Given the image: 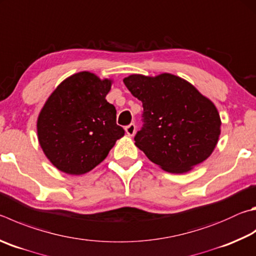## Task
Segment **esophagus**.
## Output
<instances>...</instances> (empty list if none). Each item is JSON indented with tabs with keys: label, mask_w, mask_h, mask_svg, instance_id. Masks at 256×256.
<instances>
[{
	"label": "esophagus",
	"mask_w": 256,
	"mask_h": 256,
	"mask_svg": "<svg viewBox=\"0 0 256 256\" xmlns=\"http://www.w3.org/2000/svg\"><path fill=\"white\" fill-rule=\"evenodd\" d=\"M136 124L134 123H131L128 124L126 128H125V132H126V134H128V136H134V133H136Z\"/></svg>",
	"instance_id": "34e87169"
}]
</instances>
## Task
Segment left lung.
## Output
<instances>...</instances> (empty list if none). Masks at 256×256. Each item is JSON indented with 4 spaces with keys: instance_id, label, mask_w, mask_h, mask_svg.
<instances>
[{
    "instance_id": "left-lung-1",
    "label": "left lung",
    "mask_w": 256,
    "mask_h": 256,
    "mask_svg": "<svg viewBox=\"0 0 256 256\" xmlns=\"http://www.w3.org/2000/svg\"><path fill=\"white\" fill-rule=\"evenodd\" d=\"M142 102L143 125L136 146L153 164L184 174L212 154L220 134V118L210 100L182 78L131 75L123 80Z\"/></svg>"
}]
</instances>
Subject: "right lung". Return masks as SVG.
<instances>
[{
	"mask_svg": "<svg viewBox=\"0 0 256 256\" xmlns=\"http://www.w3.org/2000/svg\"><path fill=\"white\" fill-rule=\"evenodd\" d=\"M110 80L82 72L56 88L36 123L39 143L56 168L82 174L108 156L124 136L116 124V110L105 100Z\"/></svg>",
	"mask_w": 256,
	"mask_h": 256,
	"instance_id": "obj_1",
	"label": "right lung"
}]
</instances>
